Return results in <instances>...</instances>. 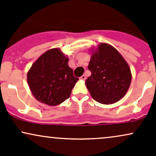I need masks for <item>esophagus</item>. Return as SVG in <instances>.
<instances>
[{"mask_svg":"<svg viewBox=\"0 0 156 156\" xmlns=\"http://www.w3.org/2000/svg\"><path fill=\"white\" fill-rule=\"evenodd\" d=\"M86 78H87V77H86L85 75H83V76H82L81 77H80V80H86Z\"/></svg>","mask_w":156,"mask_h":156,"instance_id":"obj_1","label":"esophagus"}]
</instances>
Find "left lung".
<instances>
[{"instance_id": "1", "label": "left lung", "mask_w": 156, "mask_h": 156, "mask_svg": "<svg viewBox=\"0 0 156 156\" xmlns=\"http://www.w3.org/2000/svg\"><path fill=\"white\" fill-rule=\"evenodd\" d=\"M88 69L92 75L86 86L93 99L102 104H113L125 95L132 75L128 64L111 44L101 43L91 49Z\"/></svg>"}]
</instances>
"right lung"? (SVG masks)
Returning a JSON list of instances; mask_svg holds the SVG:
<instances>
[{"instance_id": "obj_1", "label": "right lung", "mask_w": 156, "mask_h": 156, "mask_svg": "<svg viewBox=\"0 0 156 156\" xmlns=\"http://www.w3.org/2000/svg\"><path fill=\"white\" fill-rule=\"evenodd\" d=\"M69 58L59 48L44 52L32 64L27 81L34 97L48 105H59L69 98L78 78L68 65Z\"/></svg>"}]
</instances>
